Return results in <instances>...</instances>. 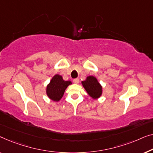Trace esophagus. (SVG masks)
<instances>
[{
  "mask_svg": "<svg viewBox=\"0 0 153 153\" xmlns=\"http://www.w3.org/2000/svg\"><path fill=\"white\" fill-rule=\"evenodd\" d=\"M73 81H74V82L75 84H78V83H79V79H78V78L74 79Z\"/></svg>",
  "mask_w": 153,
  "mask_h": 153,
  "instance_id": "1",
  "label": "esophagus"
}]
</instances>
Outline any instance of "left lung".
Segmentation results:
<instances>
[{
	"label": "left lung",
	"mask_w": 153,
	"mask_h": 153,
	"mask_svg": "<svg viewBox=\"0 0 153 153\" xmlns=\"http://www.w3.org/2000/svg\"><path fill=\"white\" fill-rule=\"evenodd\" d=\"M81 83L88 95L94 100H96L102 96V87L95 76H87L86 79L82 81Z\"/></svg>",
	"instance_id": "1"
}]
</instances>
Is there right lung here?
<instances>
[{
  "mask_svg": "<svg viewBox=\"0 0 153 153\" xmlns=\"http://www.w3.org/2000/svg\"><path fill=\"white\" fill-rule=\"evenodd\" d=\"M71 84V81L64 80L62 76L55 74L46 86V95L51 100L59 102L63 97L66 88Z\"/></svg>",
  "mask_w": 153,
  "mask_h": 153,
  "instance_id": "1",
  "label": "right lung"
}]
</instances>
